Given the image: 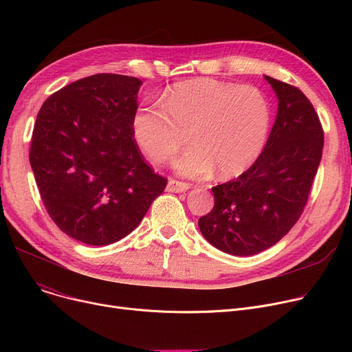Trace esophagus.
<instances>
[{
	"label": "esophagus",
	"mask_w": 352,
	"mask_h": 352,
	"mask_svg": "<svg viewBox=\"0 0 352 352\" xmlns=\"http://www.w3.org/2000/svg\"><path fill=\"white\" fill-rule=\"evenodd\" d=\"M190 184L187 182H181V181H175V179H170L168 186H166V191L170 192H186L187 190H190Z\"/></svg>",
	"instance_id": "1"
}]
</instances>
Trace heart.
I'll return each mask as SVG.
<instances>
[{"instance_id":"obj_1","label":"heart","mask_w":352,"mask_h":352,"mask_svg":"<svg viewBox=\"0 0 352 352\" xmlns=\"http://www.w3.org/2000/svg\"><path fill=\"white\" fill-rule=\"evenodd\" d=\"M158 105L141 107L133 133L144 154L155 164L170 161L188 140L194 142L174 162L178 174L207 178L238 177L260 158L271 128V107L250 85L195 78L175 84Z\"/></svg>"}]
</instances>
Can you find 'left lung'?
Listing matches in <instances>:
<instances>
[{"label": "left lung", "mask_w": 352, "mask_h": 352, "mask_svg": "<svg viewBox=\"0 0 352 352\" xmlns=\"http://www.w3.org/2000/svg\"><path fill=\"white\" fill-rule=\"evenodd\" d=\"M264 77L278 98L264 151L238 178L211 188L214 208L198 219L211 245L238 256L261 252L288 234L302 214L322 157V126L304 92Z\"/></svg>", "instance_id": "1"}]
</instances>
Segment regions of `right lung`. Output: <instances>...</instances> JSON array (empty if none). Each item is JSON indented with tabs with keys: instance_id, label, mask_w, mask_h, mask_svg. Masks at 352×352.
Returning <instances> with one entry per match:
<instances>
[{
	"instance_id": "add662e5",
	"label": "right lung",
	"mask_w": 352,
	"mask_h": 352,
	"mask_svg": "<svg viewBox=\"0 0 352 352\" xmlns=\"http://www.w3.org/2000/svg\"><path fill=\"white\" fill-rule=\"evenodd\" d=\"M142 82L97 74L71 82L43 104L30 164L57 227L88 245H108L133 232L165 190L134 140Z\"/></svg>"
}]
</instances>
